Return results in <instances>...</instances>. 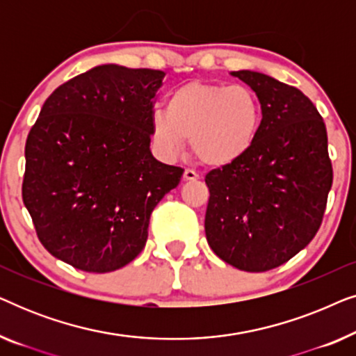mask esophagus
<instances>
[{
	"label": "esophagus",
	"mask_w": 356,
	"mask_h": 356,
	"mask_svg": "<svg viewBox=\"0 0 356 356\" xmlns=\"http://www.w3.org/2000/svg\"><path fill=\"white\" fill-rule=\"evenodd\" d=\"M197 178H199V175L194 172V170H189V168L184 170V173H183L184 181H196Z\"/></svg>",
	"instance_id": "esophagus-1"
}]
</instances>
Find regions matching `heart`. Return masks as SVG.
<instances>
[{"instance_id":"heart-1","label":"heart","mask_w":356,"mask_h":356,"mask_svg":"<svg viewBox=\"0 0 356 356\" xmlns=\"http://www.w3.org/2000/svg\"><path fill=\"white\" fill-rule=\"evenodd\" d=\"M261 124V104L248 87L191 81L167 97L165 111H154L152 139L167 155L189 139L199 162L225 168L250 154Z\"/></svg>"}]
</instances>
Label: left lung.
Instances as JSON below:
<instances>
[{
	"label": "left lung",
	"instance_id": "8db88e82",
	"mask_svg": "<svg viewBox=\"0 0 356 356\" xmlns=\"http://www.w3.org/2000/svg\"><path fill=\"white\" fill-rule=\"evenodd\" d=\"M257 95L262 124L246 157L206 175V238L227 264L246 272L279 267L319 230L332 186L327 131L303 92L241 70Z\"/></svg>",
	"mask_w": 356,
	"mask_h": 356
}]
</instances>
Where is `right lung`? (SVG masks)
Returning a JSON list of instances; mask_svg holds the SVG:
<instances>
[{
    "instance_id": "1",
    "label": "right lung",
    "mask_w": 356,
    "mask_h": 356,
    "mask_svg": "<svg viewBox=\"0 0 356 356\" xmlns=\"http://www.w3.org/2000/svg\"><path fill=\"white\" fill-rule=\"evenodd\" d=\"M163 76L95 66L43 104L27 136L22 199L56 259L104 274L143 251L150 213L183 175L150 152Z\"/></svg>"
}]
</instances>
